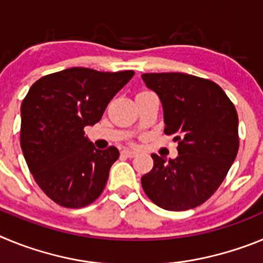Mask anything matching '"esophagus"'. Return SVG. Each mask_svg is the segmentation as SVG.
I'll use <instances>...</instances> for the list:
<instances>
[{"label": "esophagus", "instance_id": "1", "mask_svg": "<svg viewBox=\"0 0 263 263\" xmlns=\"http://www.w3.org/2000/svg\"><path fill=\"white\" fill-rule=\"evenodd\" d=\"M121 154L126 158H133V157H136L137 153L133 152V150H129V148H125V150H122V153H121Z\"/></svg>", "mask_w": 263, "mask_h": 263}]
</instances>
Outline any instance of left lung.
Wrapping results in <instances>:
<instances>
[{"label":"left lung","mask_w":263,"mask_h":263,"mask_svg":"<svg viewBox=\"0 0 263 263\" xmlns=\"http://www.w3.org/2000/svg\"><path fill=\"white\" fill-rule=\"evenodd\" d=\"M163 108L164 133L178 141V157L152 154L154 166L141 183L147 197L167 211H187L220 187L238 152V117L216 83L168 72L143 73Z\"/></svg>","instance_id":"obj_1"}]
</instances>
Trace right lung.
<instances>
[{"label": "right lung", "instance_id": "1", "mask_svg": "<svg viewBox=\"0 0 263 263\" xmlns=\"http://www.w3.org/2000/svg\"><path fill=\"white\" fill-rule=\"evenodd\" d=\"M133 71L63 69L43 76L21 105V147L30 173L51 200L67 208L93 203L105 188L117 147L99 150L84 127L99 122Z\"/></svg>", "mask_w": 263, "mask_h": 263}]
</instances>
